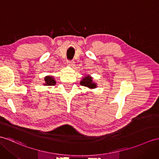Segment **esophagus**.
I'll use <instances>...</instances> for the list:
<instances>
[{
	"label": "esophagus",
	"mask_w": 159,
	"mask_h": 159,
	"mask_svg": "<svg viewBox=\"0 0 159 159\" xmlns=\"http://www.w3.org/2000/svg\"><path fill=\"white\" fill-rule=\"evenodd\" d=\"M67 64L70 67H73L75 65V63H74V61H67Z\"/></svg>",
	"instance_id": "esophagus-1"
}]
</instances>
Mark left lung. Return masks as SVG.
I'll return each mask as SVG.
<instances>
[{"instance_id":"left-lung-1","label":"left lung","mask_w":159,"mask_h":159,"mask_svg":"<svg viewBox=\"0 0 159 159\" xmlns=\"http://www.w3.org/2000/svg\"><path fill=\"white\" fill-rule=\"evenodd\" d=\"M80 84L90 89L97 88V84L93 81V78L89 74L85 75L84 77H82V79L80 81Z\"/></svg>"}]
</instances>
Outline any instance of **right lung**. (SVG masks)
Instances as JSON below:
<instances>
[{"label":"right lung","instance_id":"obj_1","mask_svg":"<svg viewBox=\"0 0 159 159\" xmlns=\"http://www.w3.org/2000/svg\"><path fill=\"white\" fill-rule=\"evenodd\" d=\"M56 84V80L52 75H47L44 77V86H55Z\"/></svg>","mask_w":159,"mask_h":159}]
</instances>
